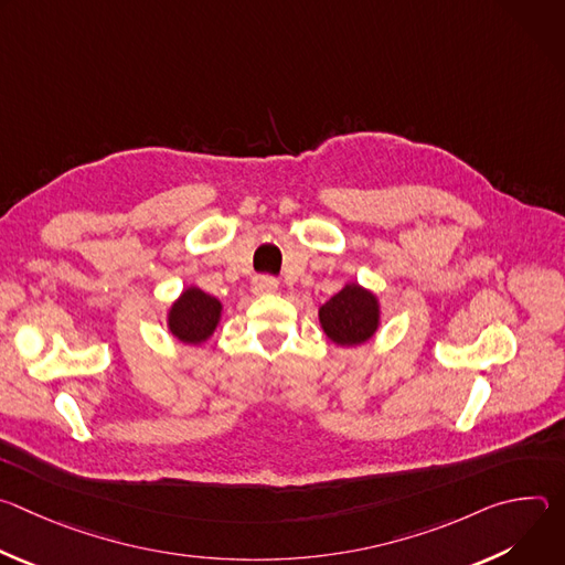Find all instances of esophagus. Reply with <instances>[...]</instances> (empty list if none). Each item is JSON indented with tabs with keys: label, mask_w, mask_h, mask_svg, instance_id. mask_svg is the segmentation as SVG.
Listing matches in <instances>:
<instances>
[{
	"label": "esophagus",
	"mask_w": 565,
	"mask_h": 565,
	"mask_svg": "<svg viewBox=\"0 0 565 565\" xmlns=\"http://www.w3.org/2000/svg\"><path fill=\"white\" fill-rule=\"evenodd\" d=\"M277 288H279V281L275 277H270V275L255 277V281H253V290L257 295H270V292H277Z\"/></svg>",
	"instance_id": "esophagus-1"
}]
</instances>
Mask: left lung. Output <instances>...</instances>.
<instances>
[{"label":"left lung","mask_w":565,"mask_h":565,"mask_svg":"<svg viewBox=\"0 0 565 565\" xmlns=\"http://www.w3.org/2000/svg\"><path fill=\"white\" fill-rule=\"evenodd\" d=\"M377 299L358 284H349L319 308L321 329L340 347L366 342L377 329Z\"/></svg>","instance_id":"8db88e82"}]
</instances>
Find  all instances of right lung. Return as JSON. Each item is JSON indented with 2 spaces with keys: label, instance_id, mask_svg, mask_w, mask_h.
I'll list each match as a JSON object with an SVG mask.
<instances>
[{
  "label": "right lung",
  "instance_id": "1",
  "mask_svg": "<svg viewBox=\"0 0 565 565\" xmlns=\"http://www.w3.org/2000/svg\"><path fill=\"white\" fill-rule=\"evenodd\" d=\"M221 317V301L199 288H188L170 310V331L185 344L205 342Z\"/></svg>",
  "mask_w": 565,
  "mask_h": 565
}]
</instances>
